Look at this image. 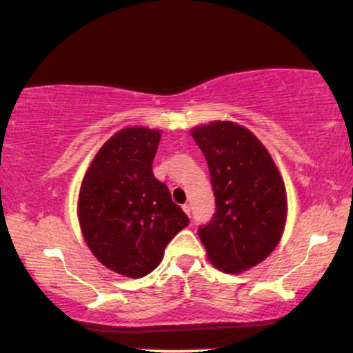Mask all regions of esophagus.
<instances>
[{
  "label": "esophagus",
  "mask_w": 353,
  "mask_h": 353,
  "mask_svg": "<svg viewBox=\"0 0 353 353\" xmlns=\"http://www.w3.org/2000/svg\"><path fill=\"white\" fill-rule=\"evenodd\" d=\"M182 210H184L188 216H190V205L189 204H182Z\"/></svg>",
  "instance_id": "esophagus-1"
}]
</instances>
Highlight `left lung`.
Segmentation results:
<instances>
[{
    "instance_id": "obj_1",
    "label": "left lung",
    "mask_w": 353,
    "mask_h": 353,
    "mask_svg": "<svg viewBox=\"0 0 353 353\" xmlns=\"http://www.w3.org/2000/svg\"><path fill=\"white\" fill-rule=\"evenodd\" d=\"M210 172L216 214L201 225L209 261L229 274L257 265L281 241L287 219L283 181L249 129L216 121L190 131Z\"/></svg>"
}]
</instances>
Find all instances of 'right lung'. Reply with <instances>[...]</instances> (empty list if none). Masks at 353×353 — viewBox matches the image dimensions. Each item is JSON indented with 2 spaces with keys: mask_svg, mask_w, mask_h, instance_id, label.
<instances>
[{
  "mask_svg": "<svg viewBox=\"0 0 353 353\" xmlns=\"http://www.w3.org/2000/svg\"><path fill=\"white\" fill-rule=\"evenodd\" d=\"M159 139L156 129H121L96 154L79 190L88 247L101 264L131 279L152 272L169 241L189 224L152 174Z\"/></svg>",
  "mask_w": 353,
  "mask_h": 353,
  "instance_id": "right-lung-1",
  "label": "right lung"
}]
</instances>
